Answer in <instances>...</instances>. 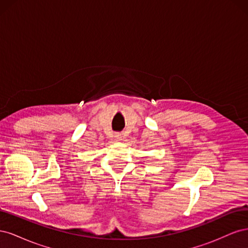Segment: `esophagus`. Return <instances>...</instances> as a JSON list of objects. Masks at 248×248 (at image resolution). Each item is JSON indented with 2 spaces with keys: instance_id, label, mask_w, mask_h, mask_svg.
Listing matches in <instances>:
<instances>
[{
  "instance_id": "34e87169",
  "label": "esophagus",
  "mask_w": 248,
  "mask_h": 248,
  "mask_svg": "<svg viewBox=\"0 0 248 248\" xmlns=\"http://www.w3.org/2000/svg\"><path fill=\"white\" fill-rule=\"evenodd\" d=\"M123 138H124V137H123L122 133H118V134H116V136H115L116 140H122Z\"/></svg>"
}]
</instances>
